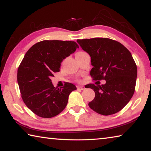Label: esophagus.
<instances>
[{"mask_svg": "<svg viewBox=\"0 0 151 151\" xmlns=\"http://www.w3.org/2000/svg\"><path fill=\"white\" fill-rule=\"evenodd\" d=\"M77 88H78V90H84V89H85V87H84V86H78Z\"/></svg>", "mask_w": 151, "mask_h": 151, "instance_id": "obj_1", "label": "esophagus"}]
</instances>
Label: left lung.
<instances>
[{"instance_id":"8db88e82","label":"left lung","mask_w":151,"mask_h":151,"mask_svg":"<svg viewBox=\"0 0 151 151\" xmlns=\"http://www.w3.org/2000/svg\"><path fill=\"white\" fill-rule=\"evenodd\" d=\"M77 42L91 57L93 80H106L105 84L90 83L95 98L89 103L91 109L102 115L119 112L134 93L137 68L131 53L125 47L113 39L92 38L78 39Z\"/></svg>"}]
</instances>
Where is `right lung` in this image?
I'll use <instances>...</instances> for the list:
<instances>
[{
  "mask_svg": "<svg viewBox=\"0 0 151 151\" xmlns=\"http://www.w3.org/2000/svg\"><path fill=\"white\" fill-rule=\"evenodd\" d=\"M79 48L75 41L44 40L27 51L17 71L21 98L32 112L41 118H52L65 109L70 93L76 87L66 82L55 88L51 78L61 63Z\"/></svg>",
  "mask_w": 151,
  "mask_h": 151,
  "instance_id": "obj_1",
  "label": "right lung"
}]
</instances>
